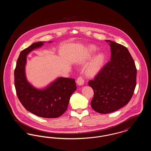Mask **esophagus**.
<instances>
[{
	"label": "esophagus",
	"instance_id": "obj_1",
	"mask_svg": "<svg viewBox=\"0 0 151 151\" xmlns=\"http://www.w3.org/2000/svg\"><path fill=\"white\" fill-rule=\"evenodd\" d=\"M76 83L79 86H82V85H83V84L84 83V80L81 76H80L77 79Z\"/></svg>",
	"mask_w": 151,
	"mask_h": 151
}]
</instances>
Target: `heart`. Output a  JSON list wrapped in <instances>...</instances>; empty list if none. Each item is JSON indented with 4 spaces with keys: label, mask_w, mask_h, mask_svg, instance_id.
I'll return each instance as SVG.
<instances>
[{
    "label": "heart",
    "mask_w": 151,
    "mask_h": 151,
    "mask_svg": "<svg viewBox=\"0 0 151 151\" xmlns=\"http://www.w3.org/2000/svg\"><path fill=\"white\" fill-rule=\"evenodd\" d=\"M96 49L92 46H88L84 49V52L81 57L82 63H86L89 60L96 52ZM105 61V55L102 53H99L96 55L84 67V71L86 76L89 77H93L96 75L102 67Z\"/></svg>",
    "instance_id": "heart-1"
}]
</instances>
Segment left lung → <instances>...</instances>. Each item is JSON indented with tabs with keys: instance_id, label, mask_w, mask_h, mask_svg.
Listing matches in <instances>:
<instances>
[{
	"instance_id": "1",
	"label": "left lung",
	"mask_w": 151,
	"mask_h": 151,
	"mask_svg": "<svg viewBox=\"0 0 151 151\" xmlns=\"http://www.w3.org/2000/svg\"><path fill=\"white\" fill-rule=\"evenodd\" d=\"M106 41L110 42V61L88 82L94 92L91 106L101 114L112 113L127 105L137 85V68L127 47Z\"/></svg>"
}]
</instances>
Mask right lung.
Listing matches in <instances>:
<instances>
[{"label": "right lung", "mask_w": 151, "mask_h": 151, "mask_svg": "<svg viewBox=\"0 0 151 151\" xmlns=\"http://www.w3.org/2000/svg\"><path fill=\"white\" fill-rule=\"evenodd\" d=\"M43 44L42 42H35L22 51L14 70V86L17 96L26 110L40 117L55 118L61 116L67 109L76 86L74 79L59 78L46 89L40 90L27 81L25 75L27 55Z\"/></svg>", "instance_id": "obj_1"}]
</instances>
